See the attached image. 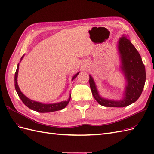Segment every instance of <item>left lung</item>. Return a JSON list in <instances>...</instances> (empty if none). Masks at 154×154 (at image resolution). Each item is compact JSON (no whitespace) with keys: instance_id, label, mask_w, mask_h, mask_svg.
Segmentation results:
<instances>
[{"instance_id":"left-lung-1","label":"left lung","mask_w":154,"mask_h":154,"mask_svg":"<svg viewBox=\"0 0 154 154\" xmlns=\"http://www.w3.org/2000/svg\"><path fill=\"white\" fill-rule=\"evenodd\" d=\"M118 48L122 60V69L127 81L124 99L112 101L101 97L95 83L89 76L92 94L98 103L106 107H124L134 103L140 97L146 80L145 67L138 51L127 37L123 36L119 41Z\"/></svg>"}]
</instances>
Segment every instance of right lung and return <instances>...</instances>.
Here are the masks:
<instances>
[{
	"label": "right lung",
	"instance_id": "add662e5",
	"mask_svg": "<svg viewBox=\"0 0 154 154\" xmlns=\"http://www.w3.org/2000/svg\"><path fill=\"white\" fill-rule=\"evenodd\" d=\"M21 58V60H22ZM18 67H19V66H18L16 70V72L15 74V87L16 91L17 92V94L19 96L20 100L22 101L24 103L25 105H26L28 108L32 110H35L36 112H54V111H58L60 110H62L64 109L66 107L67 104L69 103V102L71 100V95H70L69 98L68 99L67 101H62L60 102V103H53V104H43L39 103V102H36L35 101H32L29 100V98H27L26 96H25L24 94L21 92L20 90L19 89V87L18 86L17 84V76H18ZM79 72L76 74L72 78V80L74 78H76V76H78V74Z\"/></svg>",
	"mask_w": 154,
	"mask_h": 154
}]
</instances>
